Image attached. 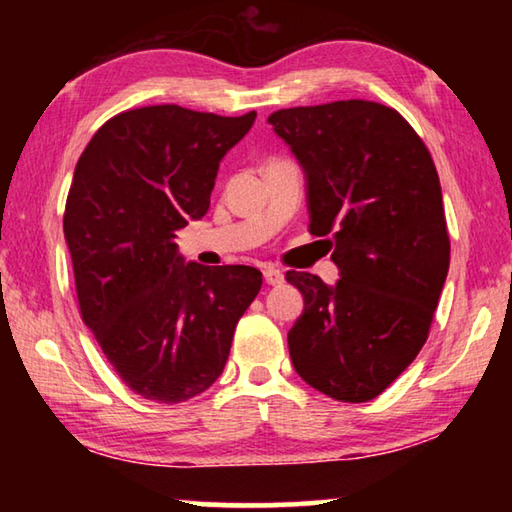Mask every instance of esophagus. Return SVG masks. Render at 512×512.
<instances>
[{
    "mask_svg": "<svg viewBox=\"0 0 512 512\" xmlns=\"http://www.w3.org/2000/svg\"><path fill=\"white\" fill-rule=\"evenodd\" d=\"M264 280L266 284H271V287H277V284L284 282V273L275 266H264Z\"/></svg>",
    "mask_w": 512,
    "mask_h": 512,
    "instance_id": "34e87169",
    "label": "esophagus"
}]
</instances>
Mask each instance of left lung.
Here are the masks:
<instances>
[{"instance_id": "1", "label": "left lung", "mask_w": 512, "mask_h": 512, "mask_svg": "<svg viewBox=\"0 0 512 512\" xmlns=\"http://www.w3.org/2000/svg\"><path fill=\"white\" fill-rule=\"evenodd\" d=\"M305 173L309 230L334 246L339 282L287 273L305 298L289 329L298 375L368 402L418 357L449 271L438 171L393 108L350 99L268 115Z\"/></svg>"}]
</instances>
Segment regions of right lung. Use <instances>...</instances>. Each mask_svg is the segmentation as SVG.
Here are the masks:
<instances>
[{"label":"right lung","mask_w":512,"mask_h":512,"mask_svg":"<svg viewBox=\"0 0 512 512\" xmlns=\"http://www.w3.org/2000/svg\"><path fill=\"white\" fill-rule=\"evenodd\" d=\"M255 112L146 106L106 121L76 162L65 241L85 325L121 381L178 404L221 377L239 318L262 289L253 266L185 262L176 232L210 207L223 155Z\"/></svg>","instance_id":"right-lung-1"}]
</instances>
